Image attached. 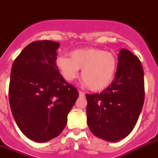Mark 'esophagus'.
Here are the masks:
<instances>
[{
  "label": "esophagus",
  "mask_w": 158,
  "mask_h": 158,
  "mask_svg": "<svg viewBox=\"0 0 158 158\" xmlns=\"http://www.w3.org/2000/svg\"><path fill=\"white\" fill-rule=\"evenodd\" d=\"M79 97H84L85 93L83 92H81V91H79Z\"/></svg>",
  "instance_id": "obj_1"
}]
</instances>
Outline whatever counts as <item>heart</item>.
<instances>
[{"mask_svg":"<svg viewBox=\"0 0 158 158\" xmlns=\"http://www.w3.org/2000/svg\"><path fill=\"white\" fill-rule=\"evenodd\" d=\"M70 57L60 56L56 59V66L61 75L68 82L79 76L89 89L98 92L111 84L118 69V59L114 53L96 48L74 50Z\"/></svg>","mask_w":158,"mask_h":158,"instance_id":"1","label":"heart"}]
</instances>
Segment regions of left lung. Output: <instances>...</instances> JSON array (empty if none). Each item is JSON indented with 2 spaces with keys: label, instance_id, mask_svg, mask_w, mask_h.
I'll return each instance as SVG.
<instances>
[{
  "label": "left lung",
  "instance_id": "8db88e82",
  "mask_svg": "<svg viewBox=\"0 0 158 158\" xmlns=\"http://www.w3.org/2000/svg\"><path fill=\"white\" fill-rule=\"evenodd\" d=\"M114 80L101 93L86 94L87 123L94 135L117 142L132 131L144 101L143 70L139 58L121 48Z\"/></svg>",
  "mask_w": 158,
  "mask_h": 158
}]
</instances>
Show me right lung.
<instances>
[{"label": "right lung", "mask_w": 158, "mask_h": 158, "mask_svg": "<svg viewBox=\"0 0 158 158\" xmlns=\"http://www.w3.org/2000/svg\"><path fill=\"white\" fill-rule=\"evenodd\" d=\"M60 44L39 40L26 46L13 63L9 87L10 109L28 139L44 143L58 136L79 92L56 66Z\"/></svg>", "instance_id": "right-lung-1"}]
</instances>
